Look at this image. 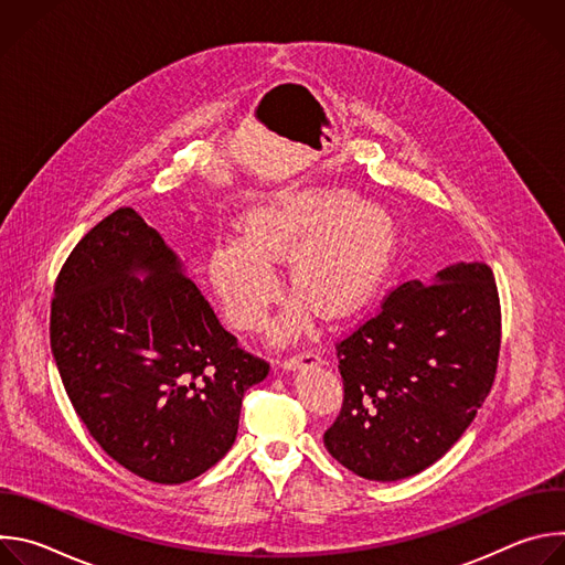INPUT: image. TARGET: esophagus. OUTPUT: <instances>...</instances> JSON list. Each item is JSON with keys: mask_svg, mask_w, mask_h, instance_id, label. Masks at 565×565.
<instances>
[{"mask_svg": "<svg viewBox=\"0 0 565 565\" xmlns=\"http://www.w3.org/2000/svg\"><path fill=\"white\" fill-rule=\"evenodd\" d=\"M319 362V353L315 349H303L297 353H290L281 360L284 369H295V366H303V364H317Z\"/></svg>", "mask_w": 565, "mask_h": 565, "instance_id": "34e87169", "label": "esophagus"}]
</instances>
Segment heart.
Listing matches in <instances>:
<instances>
[{"instance_id":"obj_1","label":"heart","mask_w":565,"mask_h":565,"mask_svg":"<svg viewBox=\"0 0 565 565\" xmlns=\"http://www.w3.org/2000/svg\"><path fill=\"white\" fill-rule=\"evenodd\" d=\"M386 214L340 188H303L257 205L244 218V236L218 238L210 255L212 286L238 331L264 327L279 295L273 262L288 257L290 290L319 315L335 317L377 286L391 250ZM303 310L292 308L277 329L292 335Z\"/></svg>"}]
</instances>
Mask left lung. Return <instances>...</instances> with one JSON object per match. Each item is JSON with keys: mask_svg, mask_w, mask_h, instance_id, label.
Instances as JSON below:
<instances>
[{"mask_svg": "<svg viewBox=\"0 0 565 565\" xmlns=\"http://www.w3.org/2000/svg\"><path fill=\"white\" fill-rule=\"evenodd\" d=\"M342 409L329 454L369 480L414 476L443 458L490 395L501 299L488 264H456L434 284L402 281L335 342Z\"/></svg>", "mask_w": 565, "mask_h": 565, "instance_id": "8db88e82", "label": "left lung"}]
</instances>
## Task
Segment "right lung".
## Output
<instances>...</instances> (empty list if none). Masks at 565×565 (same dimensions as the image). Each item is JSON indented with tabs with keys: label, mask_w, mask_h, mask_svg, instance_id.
Wrapping results in <instances>:
<instances>
[{
	"label": "right lung",
	"mask_w": 565,
	"mask_h": 565,
	"mask_svg": "<svg viewBox=\"0 0 565 565\" xmlns=\"http://www.w3.org/2000/svg\"><path fill=\"white\" fill-rule=\"evenodd\" d=\"M145 269L138 282L132 273ZM51 351L92 438L136 476L177 486L216 465L270 364L241 349L160 234L131 207L94 225L51 299Z\"/></svg>",
	"instance_id": "right-lung-1"
}]
</instances>
